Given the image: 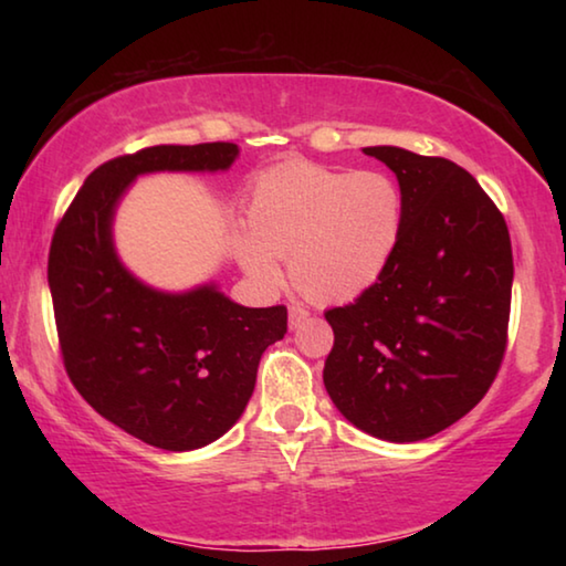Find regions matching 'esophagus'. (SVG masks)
I'll use <instances>...</instances> for the list:
<instances>
[{
  "label": "esophagus",
  "mask_w": 566,
  "mask_h": 566,
  "mask_svg": "<svg viewBox=\"0 0 566 566\" xmlns=\"http://www.w3.org/2000/svg\"><path fill=\"white\" fill-rule=\"evenodd\" d=\"M306 317H310V310H304V306H300V304H292L290 306V329L302 327V322Z\"/></svg>",
  "instance_id": "obj_1"
}]
</instances>
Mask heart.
Returning a JSON list of instances; mask_svg holds the SVG:
<instances>
[{"label":"heart","instance_id":"heart-1","mask_svg":"<svg viewBox=\"0 0 566 566\" xmlns=\"http://www.w3.org/2000/svg\"><path fill=\"white\" fill-rule=\"evenodd\" d=\"M234 252L256 282H282L317 304L349 302L379 282L405 227L401 187L379 169H337L292 159L262 171L247 199Z\"/></svg>","mask_w":566,"mask_h":566}]
</instances>
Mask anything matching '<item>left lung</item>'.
Masks as SVG:
<instances>
[{
    "label": "left lung",
    "instance_id": "obj_1",
    "mask_svg": "<svg viewBox=\"0 0 566 566\" xmlns=\"http://www.w3.org/2000/svg\"><path fill=\"white\" fill-rule=\"evenodd\" d=\"M395 171L405 227L387 272L324 317V387L354 427L387 442L442 432L490 391L506 349L512 242L479 181L444 157L364 147Z\"/></svg>",
    "mask_w": 566,
    "mask_h": 566
}]
</instances>
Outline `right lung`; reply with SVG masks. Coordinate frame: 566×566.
<instances>
[{
	"mask_svg": "<svg viewBox=\"0 0 566 566\" xmlns=\"http://www.w3.org/2000/svg\"><path fill=\"white\" fill-rule=\"evenodd\" d=\"M232 142L159 145L104 161L54 229L50 292L76 391L104 419L167 452L222 437L242 417L264 349L286 334V306H242L214 284L167 294L124 270L112 242L119 199L149 171L229 169Z\"/></svg>",
	"mask_w": 566,
	"mask_h": 566,
	"instance_id": "right-lung-1",
	"label": "right lung"
}]
</instances>
